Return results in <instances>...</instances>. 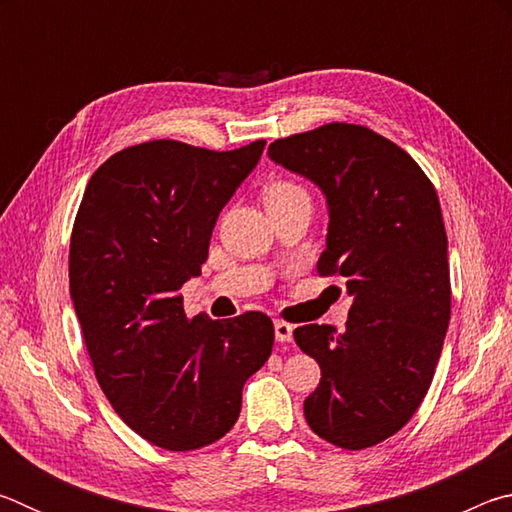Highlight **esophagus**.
<instances>
[{
  "mask_svg": "<svg viewBox=\"0 0 512 512\" xmlns=\"http://www.w3.org/2000/svg\"><path fill=\"white\" fill-rule=\"evenodd\" d=\"M275 339L280 343L293 341V325L284 323V320H275Z\"/></svg>",
  "mask_w": 512,
  "mask_h": 512,
  "instance_id": "34e87169",
  "label": "esophagus"
}]
</instances>
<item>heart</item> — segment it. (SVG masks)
<instances>
[{
    "instance_id": "b5f03b06",
    "label": "heart",
    "mask_w": 512,
    "mask_h": 512,
    "mask_svg": "<svg viewBox=\"0 0 512 512\" xmlns=\"http://www.w3.org/2000/svg\"><path fill=\"white\" fill-rule=\"evenodd\" d=\"M293 196H307L305 189L300 185L291 183V180H277V183L268 185L264 192V201H284V198H293Z\"/></svg>"
}]
</instances>
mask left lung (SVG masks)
Returning a JSON list of instances; mask_svg holds the SVG:
<instances>
[{
  "label": "left lung",
  "mask_w": 512,
  "mask_h": 512,
  "mask_svg": "<svg viewBox=\"0 0 512 512\" xmlns=\"http://www.w3.org/2000/svg\"><path fill=\"white\" fill-rule=\"evenodd\" d=\"M268 155L323 189L318 275H341L354 298L343 334L293 332L320 366L305 418L336 447H372L413 418L443 352L452 284L438 194L409 153L366 126L332 121L275 140Z\"/></svg>",
  "instance_id": "1"
}]
</instances>
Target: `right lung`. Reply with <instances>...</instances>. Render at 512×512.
Masks as SVG:
<instances>
[{
	"instance_id": "add662e5",
	"label": "right lung",
	"mask_w": 512,
	"mask_h": 512,
	"mask_svg": "<svg viewBox=\"0 0 512 512\" xmlns=\"http://www.w3.org/2000/svg\"><path fill=\"white\" fill-rule=\"evenodd\" d=\"M264 144L128 146L92 173L76 212L69 293L94 375L119 418L169 452L235 427L246 379L271 357L275 329L262 311L187 318L178 293L201 275L219 212Z\"/></svg>"
}]
</instances>
